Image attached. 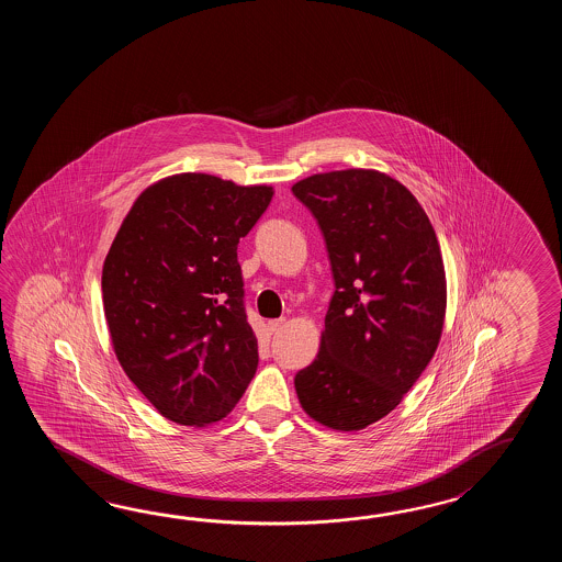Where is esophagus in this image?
Masks as SVG:
<instances>
[{"mask_svg":"<svg viewBox=\"0 0 562 562\" xmlns=\"http://www.w3.org/2000/svg\"><path fill=\"white\" fill-rule=\"evenodd\" d=\"M285 317H279V319H273V322L267 323V327H269V331H271V334H277V331H281V329L285 327Z\"/></svg>","mask_w":562,"mask_h":562,"instance_id":"obj_1","label":"esophagus"}]
</instances>
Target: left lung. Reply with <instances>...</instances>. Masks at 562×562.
Instances as JSON below:
<instances>
[{
    "label": "left lung",
    "mask_w": 562,
    "mask_h": 562,
    "mask_svg": "<svg viewBox=\"0 0 562 562\" xmlns=\"http://www.w3.org/2000/svg\"><path fill=\"white\" fill-rule=\"evenodd\" d=\"M291 191L317 218L335 279L319 353L295 375L299 404L331 430H363L397 407L440 344L442 251L416 196L380 170L319 172Z\"/></svg>",
    "instance_id": "1"
}]
</instances>
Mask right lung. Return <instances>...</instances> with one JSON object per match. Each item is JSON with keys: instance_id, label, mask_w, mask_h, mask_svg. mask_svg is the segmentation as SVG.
Wrapping results in <instances>:
<instances>
[{"instance_id": "obj_1", "label": "right lung", "mask_w": 562, "mask_h": 562, "mask_svg": "<svg viewBox=\"0 0 562 562\" xmlns=\"http://www.w3.org/2000/svg\"><path fill=\"white\" fill-rule=\"evenodd\" d=\"M271 199L267 184L180 172L144 189L112 240L102 299L114 353L180 426L225 418L257 371L237 245Z\"/></svg>"}]
</instances>
